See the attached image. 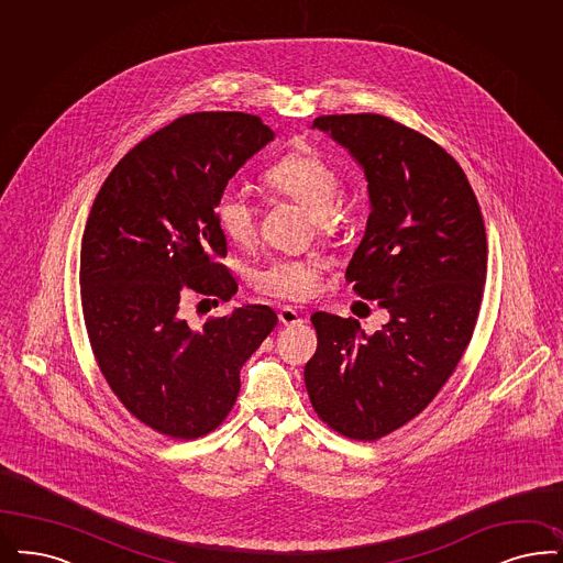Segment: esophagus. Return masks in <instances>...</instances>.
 <instances>
[{
    "instance_id": "obj_1",
    "label": "esophagus",
    "mask_w": 563,
    "mask_h": 563,
    "mask_svg": "<svg viewBox=\"0 0 563 563\" xmlns=\"http://www.w3.org/2000/svg\"><path fill=\"white\" fill-rule=\"evenodd\" d=\"M277 317H279V321H282L284 325H296V323L302 321V317L298 314L296 309H291V307H282V309L277 311Z\"/></svg>"
}]
</instances>
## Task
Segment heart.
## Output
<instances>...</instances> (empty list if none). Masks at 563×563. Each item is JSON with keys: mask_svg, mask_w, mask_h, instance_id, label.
<instances>
[{"mask_svg": "<svg viewBox=\"0 0 563 563\" xmlns=\"http://www.w3.org/2000/svg\"><path fill=\"white\" fill-rule=\"evenodd\" d=\"M263 186L275 198H286L311 210L317 228H330L340 177L321 154L312 150L291 152L263 175ZM214 217L219 230L233 244L249 246L254 242L258 210L244 194L223 191L217 200ZM319 275L321 263L317 258H277L254 273V286L275 298L305 300L319 288Z\"/></svg>", "mask_w": 563, "mask_h": 563, "instance_id": "heart-1", "label": "heart"}]
</instances>
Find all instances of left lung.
Returning a JSON list of instances; mask_svg holds the SVG:
<instances>
[{
    "label": "left lung",
    "instance_id": "left-lung-1",
    "mask_svg": "<svg viewBox=\"0 0 563 563\" xmlns=\"http://www.w3.org/2000/svg\"><path fill=\"white\" fill-rule=\"evenodd\" d=\"M312 129L363 168L369 217L346 279L390 321L365 333L356 319L314 312L305 384L335 432L377 440L430 405L467 349L486 282V230L463 168L426 135L382 114L319 117Z\"/></svg>",
    "mask_w": 563,
    "mask_h": 563
}]
</instances>
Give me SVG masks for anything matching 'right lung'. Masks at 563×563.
Here are the masks:
<instances>
[{"instance_id": "add662e5", "label": "right lung", "mask_w": 563, "mask_h": 563, "mask_svg": "<svg viewBox=\"0 0 563 563\" xmlns=\"http://www.w3.org/2000/svg\"><path fill=\"white\" fill-rule=\"evenodd\" d=\"M275 133L244 112H194L152 133L106 177L81 244L85 328L112 393L170 438L205 437L231 411L240 369L277 325L244 305L191 328L181 302L230 300L214 207Z\"/></svg>"}]
</instances>
